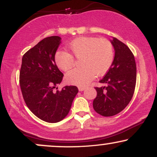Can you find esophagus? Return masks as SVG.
Returning a JSON list of instances; mask_svg holds the SVG:
<instances>
[{
	"label": "esophagus",
	"mask_w": 157,
	"mask_h": 157,
	"mask_svg": "<svg viewBox=\"0 0 157 157\" xmlns=\"http://www.w3.org/2000/svg\"><path fill=\"white\" fill-rule=\"evenodd\" d=\"M85 89H86V87H84V86H79V87H78V89H79V91H83Z\"/></svg>",
	"instance_id": "esophagus-1"
}]
</instances>
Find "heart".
Returning <instances> with one entry per match:
<instances>
[{
  "label": "heart",
  "mask_w": 157,
  "mask_h": 157,
  "mask_svg": "<svg viewBox=\"0 0 157 157\" xmlns=\"http://www.w3.org/2000/svg\"><path fill=\"white\" fill-rule=\"evenodd\" d=\"M71 53L80 59V68H74L66 74L65 80L68 84L86 86L94 78L108 71L113 60L112 44L106 39L94 37H80L68 44ZM55 62L57 66L66 71L72 68L75 59L66 51L59 50L55 53Z\"/></svg>",
  "instance_id": "1"
}]
</instances>
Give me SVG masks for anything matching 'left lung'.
I'll return each mask as SVG.
<instances>
[{
	"instance_id": "8db88e82",
	"label": "left lung",
	"mask_w": 157,
	"mask_h": 157,
	"mask_svg": "<svg viewBox=\"0 0 157 157\" xmlns=\"http://www.w3.org/2000/svg\"><path fill=\"white\" fill-rule=\"evenodd\" d=\"M115 50L114 59L100 83L95 87L97 97L93 108L103 117L117 114L128 105L134 95L136 81V66L134 56L125 44L113 37L111 40Z\"/></svg>"
}]
</instances>
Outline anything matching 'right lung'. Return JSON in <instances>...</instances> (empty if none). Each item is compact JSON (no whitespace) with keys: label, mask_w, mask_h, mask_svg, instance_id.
Listing matches in <instances>:
<instances>
[{"label":"right lung","mask_w":157,"mask_h":157,"mask_svg":"<svg viewBox=\"0 0 157 157\" xmlns=\"http://www.w3.org/2000/svg\"><path fill=\"white\" fill-rule=\"evenodd\" d=\"M60 41L58 36L40 41L23 55L20 71V86L27 107L36 117L50 123L60 122L67 116L78 93L75 86L55 91L63 77L55 62Z\"/></svg>","instance_id":"add662e5"}]
</instances>
